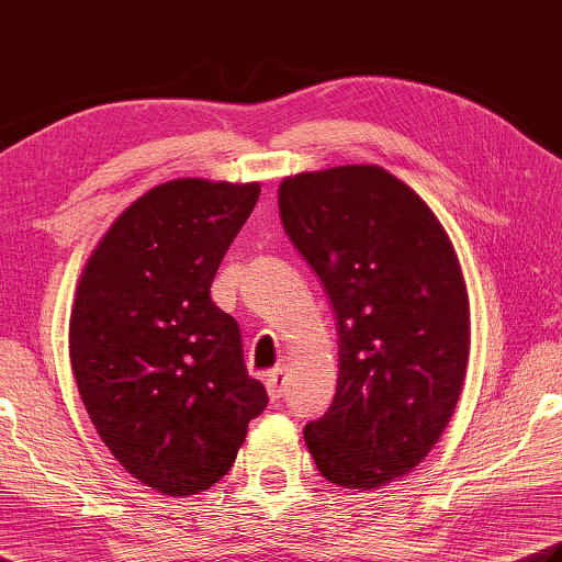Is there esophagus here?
<instances>
[{"mask_svg":"<svg viewBox=\"0 0 562 562\" xmlns=\"http://www.w3.org/2000/svg\"><path fill=\"white\" fill-rule=\"evenodd\" d=\"M266 390L270 394V400H280L284 392V370L274 368L266 375Z\"/></svg>","mask_w":562,"mask_h":562,"instance_id":"34e87169","label":"esophagus"}]
</instances>
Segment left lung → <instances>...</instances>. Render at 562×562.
<instances>
[{"label": "left lung", "mask_w": 562, "mask_h": 562, "mask_svg": "<svg viewBox=\"0 0 562 562\" xmlns=\"http://www.w3.org/2000/svg\"><path fill=\"white\" fill-rule=\"evenodd\" d=\"M278 200L340 336L336 397L304 426L306 448L334 485L378 490L422 463L463 392V268L431 206L380 165L300 172Z\"/></svg>", "instance_id": "left-lung-1"}]
</instances>
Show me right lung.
I'll list each match as a JSON object with an SVG mask.
<instances>
[{
    "label": "right lung",
    "mask_w": 562,
    "mask_h": 562,
    "mask_svg": "<svg viewBox=\"0 0 562 562\" xmlns=\"http://www.w3.org/2000/svg\"><path fill=\"white\" fill-rule=\"evenodd\" d=\"M258 182L180 178L128 204L87 258L70 362L99 438L128 475L168 497L209 490L268 406L240 328L212 302Z\"/></svg>",
    "instance_id": "right-lung-1"
}]
</instances>
